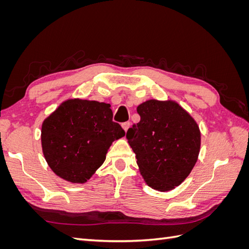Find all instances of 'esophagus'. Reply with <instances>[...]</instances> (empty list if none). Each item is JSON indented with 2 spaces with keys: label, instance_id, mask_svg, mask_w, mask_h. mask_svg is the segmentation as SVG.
Instances as JSON below:
<instances>
[{
  "label": "esophagus",
  "instance_id": "esophagus-1",
  "mask_svg": "<svg viewBox=\"0 0 249 249\" xmlns=\"http://www.w3.org/2000/svg\"><path fill=\"white\" fill-rule=\"evenodd\" d=\"M122 126H123V129L126 132V131H127V129H129V127H130V123H129V122L124 123V124H122Z\"/></svg>",
  "mask_w": 249,
  "mask_h": 249
}]
</instances>
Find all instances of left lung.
<instances>
[{
	"mask_svg": "<svg viewBox=\"0 0 249 249\" xmlns=\"http://www.w3.org/2000/svg\"><path fill=\"white\" fill-rule=\"evenodd\" d=\"M140 122L126 132L140 175L152 189L167 192L190 175L200 150V130L172 100H148L137 107Z\"/></svg>",
	"mask_w": 249,
	"mask_h": 249,
	"instance_id": "1",
	"label": "left lung"
}]
</instances>
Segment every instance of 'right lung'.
<instances>
[{
    "label": "right lung",
    "mask_w": 249,
    "mask_h": 249,
    "mask_svg": "<svg viewBox=\"0 0 249 249\" xmlns=\"http://www.w3.org/2000/svg\"><path fill=\"white\" fill-rule=\"evenodd\" d=\"M111 106L69 99L43 120L41 147L50 168L72 184H84L99 169L112 142L124 131L112 120Z\"/></svg>",
    "instance_id": "1"
}]
</instances>
